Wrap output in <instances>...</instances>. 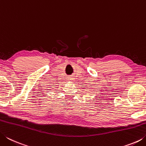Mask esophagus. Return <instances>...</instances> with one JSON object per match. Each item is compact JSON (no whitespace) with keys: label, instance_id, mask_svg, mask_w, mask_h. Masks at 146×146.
I'll return each instance as SVG.
<instances>
[{"label":"esophagus","instance_id":"34e87169","mask_svg":"<svg viewBox=\"0 0 146 146\" xmlns=\"http://www.w3.org/2000/svg\"><path fill=\"white\" fill-rule=\"evenodd\" d=\"M68 80H70V81L74 80V78H73V76H70V77H68Z\"/></svg>","mask_w":146,"mask_h":146}]
</instances>
